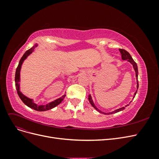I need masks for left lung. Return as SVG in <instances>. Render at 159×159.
I'll list each match as a JSON object with an SVG mask.
<instances>
[{"label": "left lung", "instance_id": "left-lung-1", "mask_svg": "<svg viewBox=\"0 0 159 159\" xmlns=\"http://www.w3.org/2000/svg\"><path fill=\"white\" fill-rule=\"evenodd\" d=\"M119 52H120V53H121V54L122 60H127L129 62H130V63H131V64L133 65V69H134V71H135V76H136V79H137V89H138V88H139V81H138V68H137V64L135 63V61H134L133 60V59L132 58L131 56L130 55V54H129V53L128 52H127L126 50H123V49H119ZM137 91H136L135 92H134V93L133 98H134V96H135V95H136V93H137ZM88 99H89V103H91V105H92V106H93L96 110H98L99 113H103V114H104V115H110V114H113V113H115L119 112V111H123V109H125V107H126L127 106H128V105H129V104H127V105H125V107H121V108H119V109H116V110L113 111H112V112L105 113V112L102 111H100L99 109H98L97 107H95V104H94V103H93V100H92V98H91V95H88ZM131 102H132V101H131Z\"/></svg>", "mask_w": 159, "mask_h": 159}]
</instances>
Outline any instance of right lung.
I'll return each mask as SVG.
<instances>
[{"instance_id": "right-lung-1", "label": "right lung", "mask_w": 159, "mask_h": 159, "mask_svg": "<svg viewBox=\"0 0 159 159\" xmlns=\"http://www.w3.org/2000/svg\"><path fill=\"white\" fill-rule=\"evenodd\" d=\"M38 46V44H36L32 48H31L30 49H29L28 50H27L24 55L22 56V57H21V59L19 61L18 66L16 68V74H15V86L16 88V91H17V93L19 96V98L21 99V100L22 101V102L25 103L26 105H27L28 107H29L33 109H34L36 111H47V110H50L52 108H54L55 107H56L57 105H59L63 99H64L66 94H64L63 96H61V98L57 99L53 102L48 103V104L46 105H38L36 103H35L34 102V100L32 99H30L29 98L26 97L24 94L22 93L21 91H20V70H21V67L22 65L23 64L24 61H25L26 57L30 55L32 52L34 51V49Z\"/></svg>"}]
</instances>
